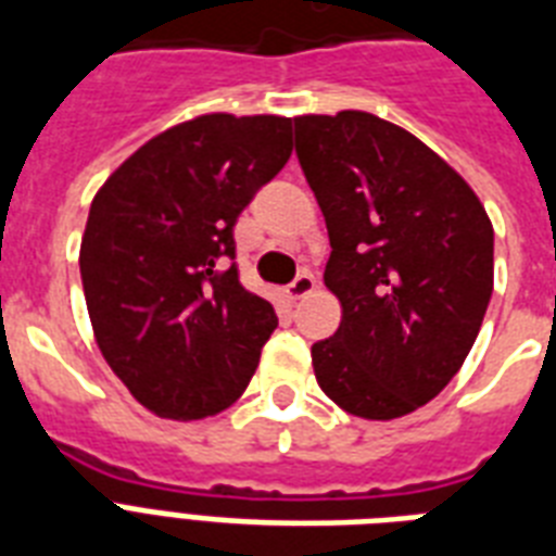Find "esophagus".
<instances>
[{
	"label": "esophagus",
	"instance_id": "34e87169",
	"mask_svg": "<svg viewBox=\"0 0 556 556\" xmlns=\"http://www.w3.org/2000/svg\"><path fill=\"white\" fill-rule=\"evenodd\" d=\"M315 290V278L309 273H301L299 278H295V281L290 283V287H287V299L290 301H301V299H306V295H309V292Z\"/></svg>",
	"mask_w": 556,
	"mask_h": 556
}]
</instances>
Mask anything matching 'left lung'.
Listing matches in <instances>:
<instances>
[{"label": "left lung", "mask_w": 556, "mask_h": 556, "mask_svg": "<svg viewBox=\"0 0 556 556\" xmlns=\"http://www.w3.org/2000/svg\"><path fill=\"white\" fill-rule=\"evenodd\" d=\"M295 154L330 232L336 336L313 344L318 388L388 421L459 372L494 292V226L477 192L419 137L370 111L301 114Z\"/></svg>", "instance_id": "left-lung-1"}]
</instances>
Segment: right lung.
<instances>
[{
	"label": "right lung",
	"mask_w": 556,
	"mask_h": 556,
	"mask_svg": "<svg viewBox=\"0 0 556 556\" xmlns=\"http://www.w3.org/2000/svg\"><path fill=\"white\" fill-rule=\"evenodd\" d=\"M290 117L226 111L160 131L91 201L79 275L97 348L160 419L194 421L241 399L278 327L243 290L235 220L290 160Z\"/></svg>",
	"instance_id": "1"
}]
</instances>
